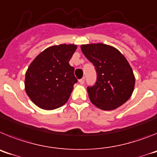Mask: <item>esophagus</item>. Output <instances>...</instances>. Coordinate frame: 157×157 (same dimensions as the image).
Wrapping results in <instances>:
<instances>
[{
    "mask_svg": "<svg viewBox=\"0 0 157 157\" xmlns=\"http://www.w3.org/2000/svg\"><path fill=\"white\" fill-rule=\"evenodd\" d=\"M78 82H79V83L80 84H82H82H84V82H85V78H82L79 79L78 80Z\"/></svg>",
    "mask_w": 157,
    "mask_h": 157,
    "instance_id": "34e87169",
    "label": "esophagus"
}]
</instances>
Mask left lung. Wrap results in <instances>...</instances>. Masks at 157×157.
<instances>
[{"instance_id": "left-lung-1", "label": "left lung", "mask_w": 157, "mask_h": 157, "mask_svg": "<svg viewBox=\"0 0 157 157\" xmlns=\"http://www.w3.org/2000/svg\"><path fill=\"white\" fill-rule=\"evenodd\" d=\"M81 49L98 75L95 85L87 87L91 102L105 111L127 102L134 91L135 78L125 56L117 48L102 43L82 45Z\"/></svg>"}]
</instances>
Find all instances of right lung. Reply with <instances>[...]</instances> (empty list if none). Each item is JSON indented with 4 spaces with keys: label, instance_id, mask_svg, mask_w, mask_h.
Segmentation results:
<instances>
[{
    "label": "right lung",
    "instance_id": "right-lung-1",
    "mask_svg": "<svg viewBox=\"0 0 157 157\" xmlns=\"http://www.w3.org/2000/svg\"><path fill=\"white\" fill-rule=\"evenodd\" d=\"M77 45L62 44L45 48L28 67L25 90L34 105L53 110L68 101L73 86L78 82L69 60Z\"/></svg>",
    "mask_w": 157,
    "mask_h": 157
}]
</instances>
